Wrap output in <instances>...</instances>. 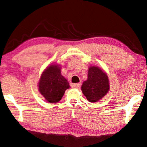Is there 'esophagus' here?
Masks as SVG:
<instances>
[{"label":"esophagus","mask_w":147,"mask_h":147,"mask_svg":"<svg viewBox=\"0 0 147 147\" xmlns=\"http://www.w3.org/2000/svg\"><path fill=\"white\" fill-rule=\"evenodd\" d=\"M72 87L74 88H75V89H78V88L80 87V85H81V84L80 83H75V84H72Z\"/></svg>","instance_id":"1"}]
</instances>
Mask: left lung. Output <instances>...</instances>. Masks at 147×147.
<instances>
[{
  "mask_svg": "<svg viewBox=\"0 0 147 147\" xmlns=\"http://www.w3.org/2000/svg\"><path fill=\"white\" fill-rule=\"evenodd\" d=\"M87 80L84 81L81 90L90 102H97L107 93L109 89L107 74L97 66H90Z\"/></svg>",
  "mask_w": 147,
  "mask_h": 147,
  "instance_id": "1",
  "label": "left lung"
}]
</instances>
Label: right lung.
<instances>
[{"label":"right lung","instance_id":"right-lung-1","mask_svg":"<svg viewBox=\"0 0 147 147\" xmlns=\"http://www.w3.org/2000/svg\"><path fill=\"white\" fill-rule=\"evenodd\" d=\"M39 91L49 103H57L61 100L69 83L61 75L60 66L52 64L48 66L41 75L38 83Z\"/></svg>","mask_w":147,"mask_h":147}]
</instances>
